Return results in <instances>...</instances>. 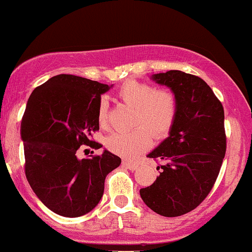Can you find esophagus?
<instances>
[{
    "label": "esophagus",
    "instance_id": "1",
    "mask_svg": "<svg viewBox=\"0 0 252 252\" xmlns=\"http://www.w3.org/2000/svg\"><path fill=\"white\" fill-rule=\"evenodd\" d=\"M122 164L124 167H126V168H128L130 170H135V169L138 168V163L130 162V161H123Z\"/></svg>",
    "mask_w": 252,
    "mask_h": 252
}]
</instances>
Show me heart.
<instances>
[{
    "label": "heart",
    "mask_w": 252,
    "mask_h": 252,
    "mask_svg": "<svg viewBox=\"0 0 252 252\" xmlns=\"http://www.w3.org/2000/svg\"><path fill=\"white\" fill-rule=\"evenodd\" d=\"M118 97L136 108L134 126L130 131H116L106 138L105 146L114 154L134 158L150 148L153 135L158 140L168 136L179 112V100L170 89H158L144 80L129 79L120 86ZM97 121L100 128L109 126L108 104L99 102Z\"/></svg>",
    "instance_id": "obj_1"
}]
</instances>
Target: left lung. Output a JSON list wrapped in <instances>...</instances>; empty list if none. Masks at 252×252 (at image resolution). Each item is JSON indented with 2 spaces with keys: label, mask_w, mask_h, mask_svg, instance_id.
Masks as SVG:
<instances>
[{
  "label": "left lung",
  "mask_w": 252,
  "mask_h": 252,
  "mask_svg": "<svg viewBox=\"0 0 252 252\" xmlns=\"http://www.w3.org/2000/svg\"><path fill=\"white\" fill-rule=\"evenodd\" d=\"M153 78L175 92L179 112L169 137L148 155L160 163V175L140 194L158 215L179 217L198 207L215 186L226 153L224 108L194 74L172 70Z\"/></svg>",
  "instance_id": "obj_1"
}]
</instances>
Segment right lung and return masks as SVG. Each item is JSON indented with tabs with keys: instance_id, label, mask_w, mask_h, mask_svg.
I'll use <instances>...</instances> for the list:
<instances>
[{
	"instance_id": "right-lung-1",
	"label": "right lung",
	"mask_w": 252,
	"mask_h": 252,
	"mask_svg": "<svg viewBox=\"0 0 252 252\" xmlns=\"http://www.w3.org/2000/svg\"><path fill=\"white\" fill-rule=\"evenodd\" d=\"M110 88L73 74L52 77L32 92L21 122L25 173L32 189L57 215L76 218L94 210L106 175L121 158L104 150L79 160L80 146L99 149L91 140L99 130L100 94Z\"/></svg>"
}]
</instances>
